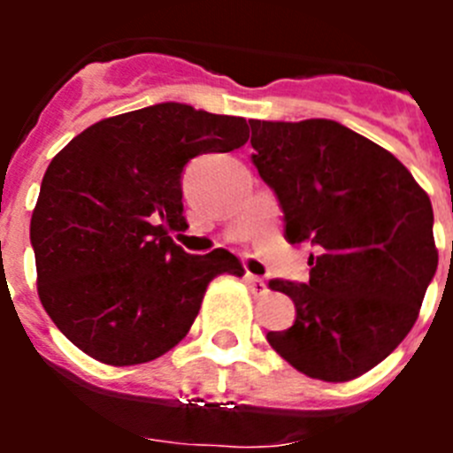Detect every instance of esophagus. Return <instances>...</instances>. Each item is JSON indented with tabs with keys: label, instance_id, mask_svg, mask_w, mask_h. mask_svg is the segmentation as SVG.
<instances>
[{
	"label": "esophagus",
	"instance_id": "34e87169",
	"mask_svg": "<svg viewBox=\"0 0 453 453\" xmlns=\"http://www.w3.org/2000/svg\"><path fill=\"white\" fill-rule=\"evenodd\" d=\"M245 279H247V286L251 288V292H254L256 297H261V295H265V292H267V283L263 281V279H258V276H254V274H247Z\"/></svg>",
	"mask_w": 453,
	"mask_h": 453
}]
</instances>
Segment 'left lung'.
Returning a JSON list of instances; mask_svg holds the SVG:
<instances>
[{
  "mask_svg": "<svg viewBox=\"0 0 453 453\" xmlns=\"http://www.w3.org/2000/svg\"><path fill=\"white\" fill-rule=\"evenodd\" d=\"M251 161L274 190L308 283L270 281L297 318L267 342L295 370L340 383L388 358L413 329L438 270L434 208L402 163L334 119H250Z\"/></svg>",
  "mask_w": 453,
  "mask_h": 453,
  "instance_id": "8db88e82",
  "label": "left lung"
}]
</instances>
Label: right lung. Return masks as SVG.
<instances>
[{
    "instance_id": "obj_1",
    "label": "right lung",
    "mask_w": 453,
    "mask_h": 453,
    "mask_svg": "<svg viewBox=\"0 0 453 453\" xmlns=\"http://www.w3.org/2000/svg\"><path fill=\"white\" fill-rule=\"evenodd\" d=\"M245 118L165 102L106 118L51 158L31 215L38 297L72 345L106 365L150 363L190 331L208 283L242 276L231 251L195 256L181 172L190 158L234 151Z\"/></svg>"
}]
</instances>
